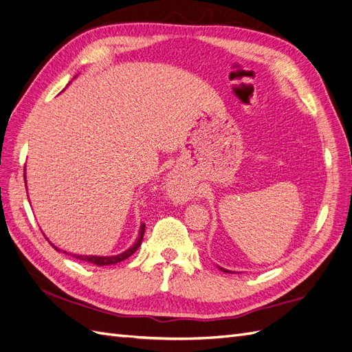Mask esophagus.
I'll use <instances>...</instances> for the list:
<instances>
[{"label":"esophagus","instance_id":"esophagus-1","mask_svg":"<svg viewBox=\"0 0 352 352\" xmlns=\"http://www.w3.org/2000/svg\"><path fill=\"white\" fill-rule=\"evenodd\" d=\"M167 192L170 194V197H173V199L177 201H188L189 198V186L186 185L185 180H182L179 175L173 173L170 175L167 179Z\"/></svg>","mask_w":352,"mask_h":352}]
</instances>
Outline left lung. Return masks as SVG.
I'll use <instances>...</instances> for the list:
<instances>
[{"mask_svg":"<svg viewBox=\"0 0 352 352\" xmlns=\"http://www.w3.org/2000/svg\"><path fill=\"white\" fill-rule=\"evenodd\" d=\"M219 269H220V270H223L225 273H230V272H229V270H226V269H221V267H219Z\"/></svg>","mask_w":352,"mask_h":352,"instance_id":"left-lung-1","label":"left lung"}]
</instances>
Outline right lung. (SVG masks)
<instances>
[{
	"label": "right lung",
	"instance_id": "1",
	"mask_svg": "<svg viewBox=\"0 0 352 352\" xmlns=\"http://www.w3.org/2000/svg\"><path fill=\"white\" fill-rule=\"evenodd\" d=\"M144 233H145V225L142 223V225H141V230H140V236H138V241L132 245V247H131L129 250H126L124 252H122V254H119V255H110V257H98V255H76V254H74L73 257L78 258V260H83V261L92 263V264H97V265H110V264L120 263V261H123V260H126V258H129L131 255H132L138 248L141 247ZM51 245H52V243H51ZM52 248L58 251V248L54 247V245H52ZM65 254H67V252L65 251Z\"/></svg>",
	"mask_w": 352,
	"mask_h": 352
}]
</instances>
